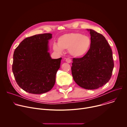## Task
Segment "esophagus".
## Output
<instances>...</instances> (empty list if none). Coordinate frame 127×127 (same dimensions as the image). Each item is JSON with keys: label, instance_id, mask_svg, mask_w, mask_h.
Segmentation results:
<instances>
[{"label": "esophagus", "instance_id": "34e87169", "mask_svg": "<svg viewBox=\"0 0 127 127\" xmlns=\"http://www.w3.org/2000/svg\"><path fill=\"white\" fill-rule=\"evenodd\" d=\"M66 62L68 63H70L71 62V60L69 58H67L66 59Z\"/></svg>", "mask_w": 127, "mask_h": 127}]
</instances>
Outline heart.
I'll list each match as a JSON object with an SVG mask.
<instances>
[{"label": "heart", "mask_w": 127, "mask_h": 127, "mask_svg": "<svg viewBox=\"0 0 127 127\" xmlns=\"http://www.w3.org/2000/svg\"><path fill=\"white\" fill-rule=\"evenodd\" d=\"M91 39L87 35L80 33H65L59 38L58 44H54V51L61 53L63 50H69L70 55L74 57H80L88 52L91 47Z\"/></svg>", "instance_id": "b5f03b06"}]
</instances>
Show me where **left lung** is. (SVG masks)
I'll list each match as a JSON object with an SVG mask.
<instances>
[{"label":"left lung","instance_id":"left-lung-1","mask_svg":"<svg viewBox=\"0 0 127 127\" xmlns=\"http://www.w3.org/2000/svg\"><path fill=\"white\" fill-rule=\"evenodd\" d=\"M91 47L82 58H73L71 67L75 82L86 89H95L111 78L114 63L112 49L104 36L92 29Z\"/></svg>","mask_w":127,"mask_h":127}]
</instances>
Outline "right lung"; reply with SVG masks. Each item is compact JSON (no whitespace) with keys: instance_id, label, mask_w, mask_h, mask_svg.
I'll list each match as a JSON object with an SVG mask.
<instances>
[{"instance_id":"obj_1","label":"right lung","mask_w":127,"mask_h":127,"mask_svg":"<svg viewBox=\"0 0 127 127\" xmlns=\"http://www.w3.org/2000/svg\"><path fill=\"white\" fill-rule=\"evenodd\" d=\"M50 33L35 34L24 39L15 49L12 70L17 84L32 94L47 93L55 83L62 58L52 59L48 52Z\"/></svg>"}]
</instances>
